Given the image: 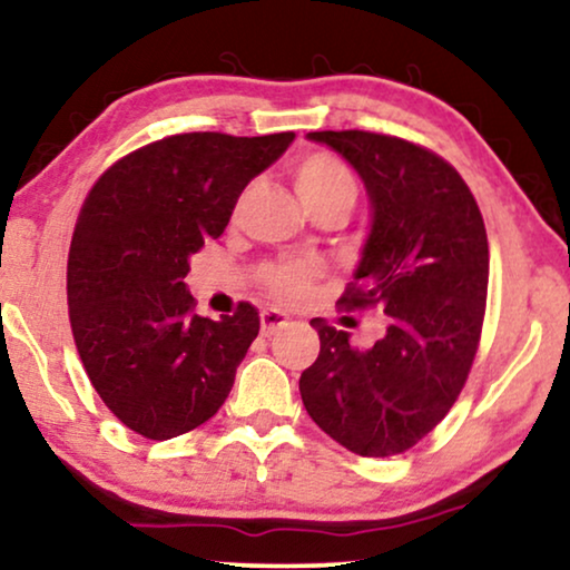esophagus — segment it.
Here are the masks:
<instances>
[{"instance_id":"obj_1","label":"esophagus","mask_w":570,"mask_h":570,"mask_svg":"<svg viewBox=\"0 0 570 570\" xmlns=\"http://www.w3.org/2000/svg\"><path fill=\"white\" fill-rule=\"evenodd\" d=\"M259 322H262V334L264 337H269V334H275L277 330H283V326L291 324V318H287V314H283V311L267 308V311H262Z\"/></svg>"}]
</instances>
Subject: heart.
<instances>
[{
	"mask_svg": "<svg viewBox=\"0 0 570 570\" xmlns=\"http://www.w3.org/2000/svg\"><path fill=\"white\" fill-rule=\"evenodd\" d=\"M293 184L303 202V207H306L311 215L334 205H342L350 209L353 207L355 191H357L355 178L347 170L345 163L326 153H311L303 160L295 163ZM316 275H318V267L314 262L283 259V262H272L262 269V283L269 291L272 298L293 303V301H301L303 295L311 291Z\"/></svg>",
	"mask_w": 570,
	"mask_h": 570,
	"instance_id": "heart-1",
	"label": "heart"
}]
</instances>
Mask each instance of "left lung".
I'll use <instances>...</instances> for the list:
<instances>
[{
  "label": "left lung",
  "instance_id": "obj_1",
  "mask_svg": "<svg viewBox=\"0 0 570 570\" xmlns=\"http://www.w3.org/2000/svg\"><path fill=\"white\" fill-rule=\"evenodd\" d=\"M308 139L340 153L371 199V233L340 303L389 318L371 347L311 318L322 350L301 373V400L353 454L394 456L446 417L470 376L488 298L485 223L464 178L425 147L357 129Z\"/></svg>",
  "mask_w": 570,
  "mask_h": 570
}]
</instances>
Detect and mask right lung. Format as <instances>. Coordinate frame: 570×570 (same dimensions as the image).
I'll return each mask as SVG.
<instances>
[{
  "label": "right lung",
  "instance_id": "1",
  "mask_svg": "<svg viewBox=\"0 0 570 570\" xmlns=\"http://www.w3.org/2000/svg\"><path fill=\"white\" fill-rule=\"evenodd\" d=\"M293 139L174 135L114 163L85 197L67 262L69 322L90 384L129 431L176 439L230 394L259 314L252 303L220 322L194 314L184 277Z\"/></svg>",
  "mask_w": 570,
  "mask_h": 570
}]
</instances>
